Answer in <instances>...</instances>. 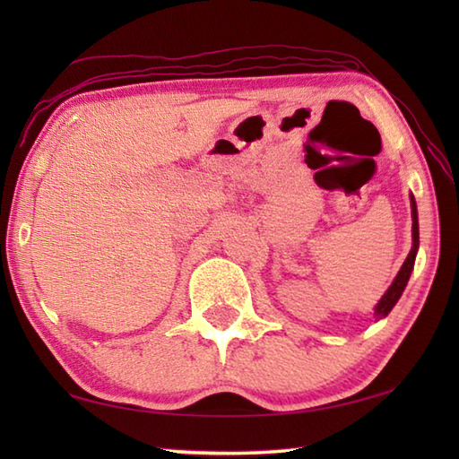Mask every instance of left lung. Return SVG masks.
<instances>
[{
  "label": "left lung",
  "instance_id": "8db88e82",
  "mask_svg": "<svg viewBox=\"0 0 459 459\" xmlns=\"http://www.w3.org/2000/svg\"><path fill=\"white\" fill-rule=\"evenodd\" d=\"M411 207H412V248H411V252H408L403 268L398 270V274L391 284V288H388L385 291V296L378 299V304L375 307V317L377 319H383V317L391 314V309L394 307L396 301L401 299V296H403V291L408 284V278H411V274H412L418 245H420V237H418V211H416V201H414L412 195H411Z\"/></svg>",
  "mask_w": 459,
  "mask_h": 459
}]
</instances>
